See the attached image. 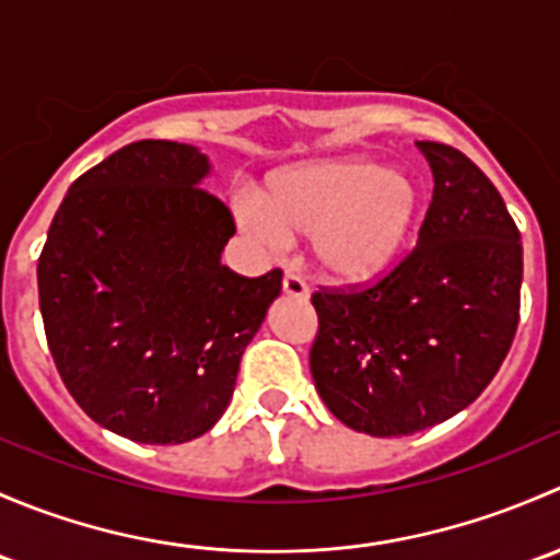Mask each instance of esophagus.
<instances>
[{"instance_id":"34e87169","label":"esophagus","mask_w":560,"mask_h":560,"mask_svg":"<svg viewBox=\"0 0 560 560\" xmlns=\"http://www.w3.org/2000/svg\"><path fill=\"white\" fill-rule=\"evenodd\" d=\"M281 287H284V295L298 298V301H306V298H308V284L298 273H284V279H281Z\"/></svg>"}]
</instances>
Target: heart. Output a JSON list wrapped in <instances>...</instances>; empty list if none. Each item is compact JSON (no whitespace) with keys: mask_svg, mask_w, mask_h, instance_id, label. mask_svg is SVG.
<instances>
[{"mask_svg":"<svg viewBox=\"0 0 560 560\" xmlns=\"http://www.w3.org/2000/svg\"><path fill=\"white\" fill-rule=\"evenodd\" d=\"M235 208L265 244L284 248L292 235H308L322 273L360 284L385 273L400 254L417 217V191L376 162L332 160L284 175L270 202L241 195Z\"/></svg>","mask_w":560,"mask_h":560,"instance_id":"1","label":"heart"}]
</instances>
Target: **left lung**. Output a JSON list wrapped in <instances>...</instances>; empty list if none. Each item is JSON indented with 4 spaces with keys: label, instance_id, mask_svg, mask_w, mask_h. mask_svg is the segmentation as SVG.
Returning <instances> with one entry per match:
<instances>
[{
    "label": "left lung",
    "instance_id": "obj_1",
    "mask_svg": "<svg viewBox=\"0 0 560 560\" xmlns=\"http://www.w3.org/2000/svg\"><path fill=\"white\" fill-rule=\"evenodd\" d=\"M433 200L415 252L365 290H322L312 376L332 417L393 439L450 420L490 385L521 319L523 244L499 189L444 143L417 140Z\"/></svg>",
    "mask_w": 560,
    "mask_h": 560
}]
</instances>
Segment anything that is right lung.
<instances>
[{
    "mask_svg": "<svg viewBox=\"0 0 560 560\" xmlns=\"http://www.w3.org/2000/svg\"><path fill=\"white\" fill-rule=\"evenodd\" d=\"M211 162L138 140L61 200L37 262L39 312L61 382L97 425L138 444H184L219 422L281 270L222 265L230 208L202 189Z\"/></svg>",
    "mask_w": 560,
    "mask_h": 560,
    "instance_id": "add662e5",
    "label": "right lung"
}]
</instances>
